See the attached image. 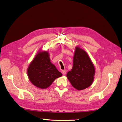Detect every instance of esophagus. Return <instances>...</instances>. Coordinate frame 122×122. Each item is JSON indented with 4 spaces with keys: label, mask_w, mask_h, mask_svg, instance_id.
Wrapping results in <instances>:
<instances>
[{
    "label": "esophagus",
    "mask_w": 122,
    "mask_h": 122,
    "mask_svg": "<svg viewBox=\"0 0 122 122\" xmlns=\"http://www.w3.org/2000/svg\"><path fill=\"white\" fill-rule=\"evenodd\" d=\"M61 72H62V73L63 74V75H66V70H62L61 71Z\"/></svg>",
    "instance_id": "obj_1"
}]
</instances>
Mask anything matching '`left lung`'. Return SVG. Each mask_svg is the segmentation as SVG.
Masks as SVG:
<instances>
[{
    "mask_svg": "<svg viewBox=\"0 0 122 122\" xmlns=\"http://www.w3.org/2000/svg\"><path fill=\"white\" fill-rule=\"evenodd\" d=\"M73 66L66 74V77L77 90L86 89L94 80L95 68L87 53L79 46L75 48Z\"/></svg>",
    "mask_w": 122,
    "mask_h": 122,
    "instance_id": "8db88e82",
    "label": "left lung"
}]
</instances>
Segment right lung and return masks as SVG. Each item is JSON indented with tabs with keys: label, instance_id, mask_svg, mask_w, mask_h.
<instances>
[{
	"label": "right lung",
	"instance_id": "add662e5",
	"mask_svg": "<svg viewBox=\"0 0 122 122\" xmlns=\"http://www.w3.org/2000/svg\"><path fill=\"white\" fill-rule=\"evenodd\" d=\"M27 73L31 83L41 89L48 88L56 79L62 76L51 63L49 52L41 49L30 63Z\"/></svg>",
	"mask_w": 122,
	"mask_h": 122
}]
</instances>
